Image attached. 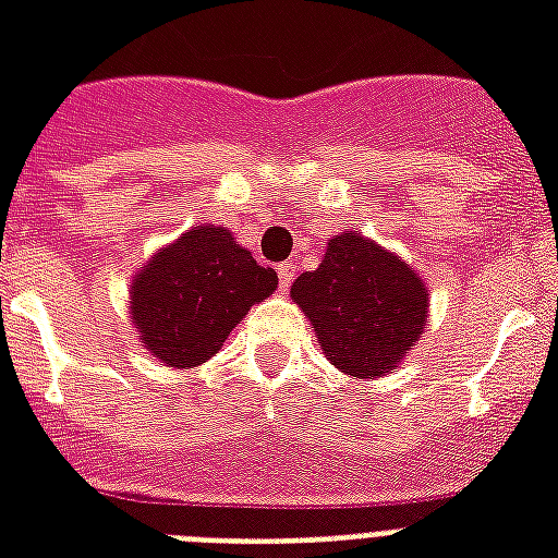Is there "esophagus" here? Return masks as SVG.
Masks as SVG:
<instances>
[{
  "instance_id": "34e87169",
  "label": "esophagus",
  "mask_w": 558,
  "mask_h": 558,
  "mask_svg": "<svg viewBox=\"0 0 558 558\" xmlns=\"http://www.w3.org/2000/svg\"><path fill=\"white\" fill-rule=\"evenodd\" d=\"M278 280H280V292H287L295 280V263H280L278 266Z\"/></svg>"
}]
</instances>
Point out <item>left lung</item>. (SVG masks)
<instances>
[{
  "mask_svg": "<svg viewBox=\"0 0 558 558\" xmlns=\"http://www.w3.org/2000/svg\"><path fill=\"white\" fill-rule=\"evenodd\" d=\"M332 365L356 379L397 371L428 322V289L399 254L359 231L336 234L322 266L292 283Z\"/></svg>",
  "mask_w": 558,
  "mask_h": 558,
  "instance_id": "8db88e82",
  "label": "left lung"
}]
</instances>
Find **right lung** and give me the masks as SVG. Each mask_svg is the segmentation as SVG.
I'll use <instances>...</instances> for the list:
<instances>
[{
	"mask_svg": "<svg viewBox=\"0 0 558 558\" xmlns=\"http://www.w3.org/2000/svg\"><path fill=\"white\" fill-rule=\"evenodd\" d=\"M278 289L228 228L196 226L153 254L130 287L142 344L168 367H196L222 348L257 301Z\"/></svg>",
	"mask_w": 558,
	"mask_h": 558,
	"instance_id": "1",
	"label": "right lung"
}]
</instances>
